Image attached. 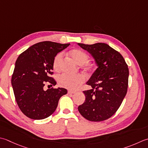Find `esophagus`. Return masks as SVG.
I'll list each match as a JSON object with an SVG mask.
<instances>
[{"label":"esophagus","instance_id":"obj_1","mask_svg":"<svg viewBox=\"0 0 148 148\" xmlns=\"http://www.w3.org/2000/svg\"><path fill=\"white\" fill-rule=\"evenodd\" d=\"M68 94H70V95H72V94H75V92L74 91H72V90H69L68 91Z\"/></svg>","mask_w":148,"mask_h":148}]
</instances>
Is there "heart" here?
Segmentation results:
<instances>
[{
  "label": "heart",
  "mask_w": 148,
  "mask_h": 148,
  "mask_svg": "<svg viewBox=\"0 0 148 148\" xmlns=\"http://www.w3.org/2000/svg\"><path fill=\"white\" fill-rule=\"evenodd\" d=\"M69 54L76 62L79 65H83L85 69L88 68V65L86 63L88 62L89 56L85 52L80 49H73L69 52ZM63 57V53H60L55 56L53 61V68L55 71H59L60 64ZM85 77L82 74L76 75H69L62 74L58 77V83L62 87L75 90L82 83L85 82Z\"/></svg>",
  "instance_id": "heart-1"
}]
</instances>
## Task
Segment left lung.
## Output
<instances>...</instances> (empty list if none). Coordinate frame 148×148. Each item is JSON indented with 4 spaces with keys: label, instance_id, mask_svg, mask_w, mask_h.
I'll return each instance as SVG.
<instances>
[{
    "label": "left lung",
    "instance_id": "8db88e82",
    "mask_svg": "<svg viewBox=\"0 0 148 148\" xmlns=\"http://www.w3.org/2000/svg\"><path fill=\"white\" fill-rule=\"evenodd\" d=\"M77 44L91 54L98 66L86 83L92 88L83 91L85 101L78 110L90 121L106 120L117 111L126 95L128 65L122 55L106 43Z\"/></svg>",
    "mask_w": 148,
    "mask_h": 148
}]
</instances>
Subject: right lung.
Here are the masks:
<instances>
[{
	"instance_id": "right-lung-1",
	"label": "right lung",
	"mask_w": 148,
	"mask_h": 148,
	"mask_svg": "<svg viewBox=\"0 0 148 148\" xmlns=\"http://www.w3.org/2000/svg\"><path fill=\"white\" fill-rule=\"evenodd\" d=\"M70 43L44 41L35 43L20 54L11 77L14 97L19 108L32 119H43L53 114L60 98L67 93L63 88L44 90L45 84L56 85L53 61ZM49 86V85H48Z\"/></svg>"
}]
</instances>
